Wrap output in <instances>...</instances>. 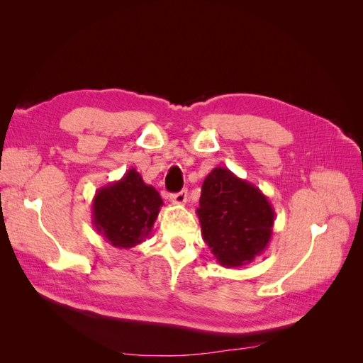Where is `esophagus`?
<instances>
[{"label":"esophagus","mask_w":363,"mask_h":363,"mask_svg":"<svg viewBox=\"0 0 363 363\" xmlns=\"http://www.w3.org/2000/svg\"><path fill=\"white\" fill-rule=\"evenodd\" d=\"M169 200L174 204H184L186 200H188V191H180L177 194H171Z\"/></svg>","instance_id":"obj_1"}]
</instances>
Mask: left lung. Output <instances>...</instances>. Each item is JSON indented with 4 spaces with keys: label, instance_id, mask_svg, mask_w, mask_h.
Returning a JSON list of instances; mask_svg holds the SVG:
<instances>
[{
    "label": "left lung",
    "instance_id": "1",
    "mask_svg": "<svg viewBox=\"0 0 363 363\" xmlns=\"http://www.w3.org/2000/svg\"><path fill=\"white\" fill-rule=\"evenodd\" d=\"M196 215L204 242L225 268L247 265L262 255L276 219L274 207L257 186L223 167L204 179Z\"/></svg>",
    "mask_w": 363,
    "mask_h": 363
}]
</instances>
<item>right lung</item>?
Returning <instances> with one entry per match:
<instances>
[{"label":"right lung","instance_id":"add662e5","mask_svg":"<svg viewBox=\"0 0 363 363\" xmlns=\"http://www.w3.org/2000/svg\"><path fill=\"white\" fill-rule=\"evenodd\" d=\"M162 206L159 192L131 168L121 180L96 191L92 200V224L106 242L128 250L150 236Z\"/></svg>","mask_w":363,"mask_h":363}]
</instances>
